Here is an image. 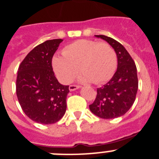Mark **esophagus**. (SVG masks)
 Returning <instances> with one entry per match:
<instances>
[{"label":"esophagus","instance_id":"34e87169","mask_svg":"<svg viewBox=\"0 0 159 159\" xmlns=\"http://www.w3.org/2000/svg\"><path fill=\"white\" fill-rule=\"evenodd\" d=\"M80 88L79 85H75V84H72V85H70L69 86V90L70 91H75V90L78 89Z\"/></svg>","mask_w":159,"mask_h":159}]
</instances>
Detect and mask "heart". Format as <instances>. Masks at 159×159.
<instances>
[{"label":"heart","instance_id":"obj_1","mask_svg":"<svg viewBox=\"0 0 159 159\" xmlns=\"http://www.w3.org/2000/svg\"><path fill=\"white\" fill-rule=\"evenodd\" d=\"M63 55L52 59L55 74L63 84L71 82L79 70L81 82L102 84L112 78L117 67L116 53L105 42L79 40L66 46Z\"/></svg>","mask_w":159,"mask_h":159}]
</instances>
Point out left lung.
Segmentation results:
<instances>
[{"mask_svg":"<svg viewBox=\"0 0 159 159\" xmlns=\"http://www.w3.org/2000/svg\"><path fill=\"white\" fill-rule=\"evenodd\" d=\"M95 37L106 41L115 49L118 68L111 80L97 89L95 101L90 111L99 118L111 119L121 117L133 106L138 89L137 70L133 59L124 46L105 35Z\"/></svg>","mask_w":159,"mask_h":159,"instance_id":"1","label":"left lung"}]
</instances>
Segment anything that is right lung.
Returning a JSON list of instances; mask_svg holds the SVG:
<instances>
[{"label":"right lung","mask_w":159,"mask_h":159,"mask_svg":"<svg viewBox=\"0 0 159 159\" xmlns=\"http://www.w3.org/2000/svg\"><path fill=\"white\" fill-rule=\"evenodd\" d=\"M63 41L41 43L28 53L19 66L18 100L26 116L40 124L57 122L66 112L69 85L58 81L52 66L53 55Z\"/></svg>","instance_id":"1"}]
</instances>
